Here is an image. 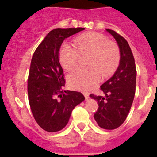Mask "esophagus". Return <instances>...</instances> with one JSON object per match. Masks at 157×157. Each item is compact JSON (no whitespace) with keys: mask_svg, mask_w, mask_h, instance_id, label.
I'll return each instance as SVG.
<instances>
[{"mask_svg":"<svg viewBox=\"0 0 157 157\" xmlns=\"http://www.w3.org/2000/svg\"><path fill=\"white\" fill-rule=\"evenodd\" d=\"M83 94H84V96H85L86 99H88V98H89V97H90V95H89V94H88V93H86V92H84V93H83Z\"/></svg>","mask_w":157,"mask_h":157,"instance_id":"34e87169","label":"esophagus"}]
</instances>
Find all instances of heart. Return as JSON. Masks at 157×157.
<instances>
[{
	"mask_svg": "<svg viewBox=\"0 0 157 157\" xmlns=\"http://www.w3.org/2000/svg\"><path fill=\"white\" fill-rule=\"evenodd\" d=\"M77 48L68 44L62 45L59 50V61L67 71L75 68L82 55H89V67H80L67 77L71 87L88 90L95 86L101 79V74L108 77L116 70L120 63L119 47L113 41L100 33L90 32L78 36L75 39Z\"/></svg>",
	"mask_w": 157,
	"mask_h": 157,
	"instance_id": "obj_1",
	"label": "heart"
}]
</instances>
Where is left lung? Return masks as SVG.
<instances>
[{"instance_id":"left-lung-1","label":"left lung","mask_w":157,"mask_h":157,"mask_svg":"<svg viewBox=\"0 0 157 157\" xmlns=\"http://www.w3.org/2000/svg\"><path fill=\"white\" fill-rule=\"evenodd\" d=\"M117 42L120 51V61L114 75L101 86L105 96L90 94L98 101V109L94 117L98 126L106 130H114L122 125L127 117L134 101L136 88L135 62L127 40L114 30L106 29Z\"/></svg>"}]
</instances>
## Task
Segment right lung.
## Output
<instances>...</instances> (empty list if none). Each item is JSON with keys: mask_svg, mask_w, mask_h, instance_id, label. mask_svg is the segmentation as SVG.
Here are the masks:
<instances>
[{"mask_svg": "<svg viewBox=\"0 0 157 157\" xmlns=\"http://www.w3.org/2000/svg\"><path fill=\"white\" fill-rule=\"evenodd\" d=\"M84 29L51 30L32 56L27 80L29 104L35 121L48 132L64 128L72 110L85 100L80 92L63 90L64 74L59 61V51L63 40Z\"/></svg>", "mask_w": 157, "mask_h": 157, "instance_id": "right-lung-1", "label": "right lung"}]
</instances>
